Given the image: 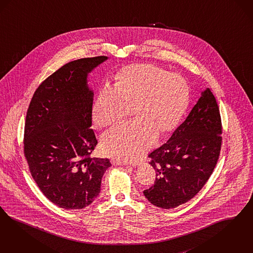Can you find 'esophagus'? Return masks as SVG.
<instances>
[{
	"instance_id": "1",
	"label": "esophagus",
	"mask_w": 253,
	"mask_h": 253,
	"mask_svg": "<svg viewBox=\"0 0 253 253\" xmlns=\"http://www.w3.org/2000/svg\"><path fill=\"white\" fill-rule=\"evenodd\" d=\"M112 163H113V165H126V162L121 161V160H118V159H112Z\"/></svg>"
}]
</instances>
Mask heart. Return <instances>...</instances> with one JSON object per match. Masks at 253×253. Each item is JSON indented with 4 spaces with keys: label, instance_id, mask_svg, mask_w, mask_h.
<instances>
[{
    "label": "heart",
    "instance_id": "1",
    "mask_svg": "<svg viewBox=\"0 0 253 253\" xmlns=\"http://www.w3.org/2000/svg\"><path fill=\"white\" fill-rule=\"evenodd\" d=\"M115 84L102 85L92 116L99 127L122 120L128 108L136 118L106 132L101 139L104 154L122 161H136L158 137L175 129L186 112L189 89L178 73H168L153 64L124 66L114 76Z\"/></svg>",
    "mask_w": 253,
    "mask_h": 253
}]
</instances>
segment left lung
Returning <instances> with one entry per match:
<instances>
[{
  "instance_id": "1",
  "label": "left lung",
  "mask_w": 253,
  "mask_h": 253,
  "mask_svg": "<svg viewBox=\"0 0 253 253\" xmlns=\"http://www.w3.org/2000/svg\"><path fill=\"white\" fill-rule=\"evenodd\" d=\"M221 132L218 106L206 88L168 141L149 155L157 177L143 194L152 205L175 208L196 195L216 165Z\"/></svg>"
}]
</instances>
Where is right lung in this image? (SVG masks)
I'll return each instance as SVG.
<instances>
[{
	"instance_id": "1",
	"label": "right lung",
	"mask_w": 253,
	"mask_h": 253,
	"mask_svg": "<svg viewBox=\"0 0 253 253\" xmlns=\"http://www.w3.org/2000/svg\"><path fill=\"white\" fill-rule=\"evenodd\" d=\"M107 60L83 58L59 68L39 85L26 115L24 155L31 174L51 203L68 210L94 202L112 166L108 159L91 158L97 140L88 75Z\"/></svg>"
}]
</instances>
